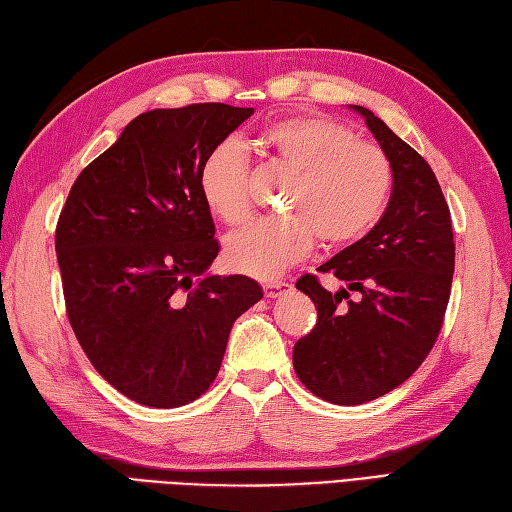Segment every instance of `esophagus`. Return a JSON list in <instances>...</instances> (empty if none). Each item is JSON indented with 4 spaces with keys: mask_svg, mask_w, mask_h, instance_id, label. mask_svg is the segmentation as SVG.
Wrapping results in <instances>:
<instances>
[{
    "mask_svg": "<svg viewBox=\"0 0 512 512\" xmlns=\"http://www.w3.org/2000/svg\"><path fill=\"white\" fill-rule=\"evenodd\" d=\"M289 289H291V285H289V282H285V280H269V282H265V285H263V291H265L267 298H278V295H282V293L289 291Z\"/></svg>",
    "mask_w": 512,
    "mask_h": 512,
    "instance_id": "34e87169",
    "label": "esophagus"
}]
</instances>
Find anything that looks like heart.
Instances as JSON below:
<instances>
[{"mask_svg": "<svg viewBox=\"0 0 512 512\" xmlns=\"http://www.w3.org/2000/svg\"><path fill=\"white\" fill-rule=\"evenodd\" d=\"M278 168L291 175L282 217L247 223L227 236L230 269L271 280L313 249L344 247L366 236L390 206L394 168L381 146L357 140L348 124L326 116L278 120L260 135ZM199 190L214 217L243 223L252 212L249 164L234 142H221L199 168Z\"/></svg>", "mask_w": 512, "mask_h": 512, "instance_id": "heart-1", "label": "heart"}]
</instances>
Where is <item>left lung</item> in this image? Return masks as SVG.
<instances>
[{"label":"left lung","mask_w":512,"mask_h":512,"mask_svg":"<svg viewBox=\"0 0 512 512\" xmlns=\"http://www.w3.org/2000/svg\"><path fill=\"white\" fill-rule=\"evenodd\" d=\"M352 109L392 162L390 206L361 241L317 269L348 289L326 291L313 274L295 282L313 300L317 322L295 342L293 368L306 390L335 405L374 401L412 377L445 322L456 265L451 212L434 170L372 111ZM350 290L362 298L350 301Z\"/></svg>","instance_id":"left-lung-1"}]
</instances>
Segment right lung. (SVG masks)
Returning a JSON list of instances; mask_svg holds the SVG:
<instances>
[{
	"label": "right lung",
	"mask_w": 512,
	"mask_h": 512,
	"mask_svg": "<svg viewBox=\"0 0 512 512\" xmlns=\"http://www.w3.org/2000/svg\"><path fill=\"white\" fill-rule=\"evenodd\" d=\"M252 107L195 102L131 120L83 168L56 223L63 298L98 374L146 407L192 403L217 379L232 324L263 298L208 276L219 254L199 168Z\"/></svg>",
	"instance_id": "1"
}]
</instances>
